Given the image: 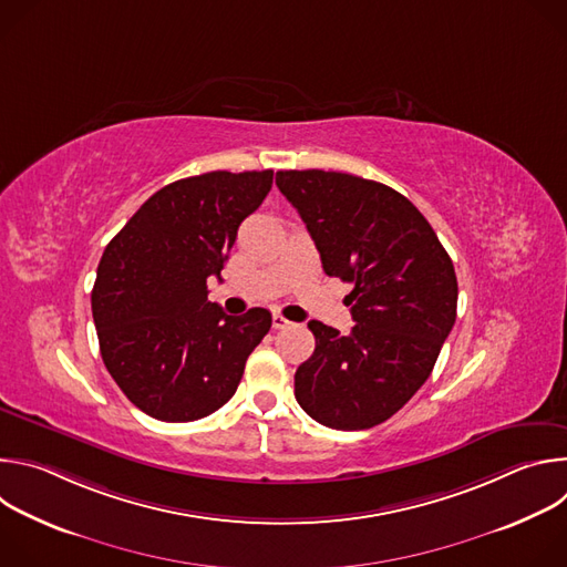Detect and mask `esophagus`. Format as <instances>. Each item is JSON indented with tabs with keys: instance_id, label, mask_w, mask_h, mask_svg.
Listing matches in <instances>:
<instances>
[{
	"instance_id": "1",
	"label": "esophagus",
	"mask_w": 567,
	"mask_h": 567,
	"mask_svg": "<svg viewBox=\"0 0 567 567\" xmlns=\"http://www.w3.org/2000/svg\"><path fill=\"white\" fill-rule=\"evenodd\" d=\"M271 320H274V330H285L287 326H291V322L282 313H278V311L271 316Z\"/></svg>"
}]
</instances>
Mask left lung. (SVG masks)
<instances>
[{
	"label": "left lung",
	"mask_w": 567,
	"mask_h": 567,
	"mask_svg": "<svg viewBox=\"0 0 567 567\" xmlns=\"http://www.w3.org/2000/svg\"><path fill=\"white\" fill-rule=\"evenodd\" d=\"M276 184L326 274L354 285L348 337L309 320L316 350L296 370V399L322 426L372 429L433 372L455 322L453 262L426 217L390 186L326 171H280Z\"/></svg>",
	"instance_id": "8db88e82"
}]
</instances>
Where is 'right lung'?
<instances>
[{"mask_svg":"<svg viewBox=\"0 0 567 567\" xmlns=\"http://www.w3.org/2000/svg\"><path fill=\"white\" fill-rule=\"evenodd\" d=\"M271 184L274 171L173 182L107 245L92 291L101 357L145 415L195 422L221 409L271 330L262 307L228 316L208 300V278H219L239 224Z\"/></svg>","mask_w":567,"mask_h":567,"instance_id":"obj_1","label":"right lung"}]
</instances>
